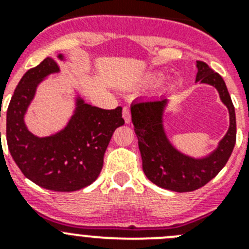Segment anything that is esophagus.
Instances as JSON below:
<instances>
[{"instance_id": "34e87169", "label": "esophagus", "mask_w": 249, "mask_h": 249, "mask_svg": "<svg viewBox=\"0 0 249 249\" xmlns=\"http://www.w3.org/2000/svg\"><path fill=\"white\" fill-rule=\"evenodd\" d=\"M122 116H123V120H124V122H126V123L131 122V113H129L128 108H123Z\"/></svg>"}]
</instances>
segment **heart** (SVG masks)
<instances>
[{"instance_id":"b5f03b06","label":"heart","mask_w":249,"mask_h":249,"mask_svg":"<svg viewBox=\"0 0 249 249\" xmlns=\"http://www.w3.org/2000/svg\"><path fill=\"white\" fill-rule=\"evenodd\" d=\"M163 77H164V72L162 71V70H156V71H151V72H148V73L143 74L140 81L146 85V83L157 82V81L162 80Z\"/></svg>"}]
</instances>
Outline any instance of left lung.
Wrapping results in <instances>:
<instances>
[{
  "label": "left lung",
  "instance_id": "left-lung-1",
  "mask_svg": "<svg viewBox=\"0 0 249 249\" xmlns=\"http://www.w3.org/2000/svg\"><path fill=\"white\" fill-rule=\"evenodd\" d=\"M196 67V83L214 87L230 114L228 131L208 155H187L171 142L164 127L169 97L136 100L131 105L132 123L138 138L144 175L156 186L175 192H191L208 183L226 166L236 144V112L227 86L207 63L197 61Z\"/></svg>",
  "mask_w": 249,
  "mask_h": 249
}]
</instances>
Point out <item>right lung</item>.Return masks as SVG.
I'll return each instance as SVG.
<instances>
[{
    "instance_id": "right-lung-1",
    "label": "right lung",
    "mask_w": 249,
    "mask_h": 249,
    "mask_svg": "<svg viewBox=\"0 0 249 249\" xmlns=\"http://www.w3.org/2000/svg\"><path fill=\"white\" fill-rule=\"evenodd\" d=\"M58 61L66 62L65 54L47 57L23 74L8 105L6 138L13 160L26 178L46 190L73 192L97 179L114 129L124 121L122 107L103 109L89 105L74 89L73 111L65 126L42 137L32 133L26 114L38 86L61 72Z\"/></svg>"
}]
</instances>
